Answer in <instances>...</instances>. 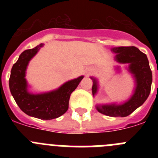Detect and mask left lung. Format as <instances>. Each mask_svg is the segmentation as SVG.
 I'll use <instances>...</instances> for the list:
<instances>
[{
  "mask_svg": "<svg viewBox=\"0 0 158 158\" xmlns=\"http://www.w3.org/2000/svg\"><path fill=\"white\" fill-rule=\"evenodd\" d=\"M115 53V61L120 64H128L127 68L135 80L133 94L122 104H97L96 110L101 114L111 117H126L143 104L150 95L152 85V72L147 56L135 47H118L111 49ZM119 71V66L115 67ZM93 80L92 87L93 96L98 92V80L90 77Z\"/></svg>",
  "mask_w": 158,
  "mask_h": 158,
  "instance_id": "left-lung-1",
  "label": "left lung"
}]
</instances>
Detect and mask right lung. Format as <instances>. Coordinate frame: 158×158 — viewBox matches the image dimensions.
I'll return each mask as SVG.
<instances>
[{"mask_svg":"<svg viewBox=\"0 0 158 158\" xmlns=\"http://www.w3.org/2000/svg\"><path fill=\"white\" fill-rule=\"evenodd\" d=\"M44 46L43 43L23 51L14 64L9 78V89L19 108L27 115L50 120L62 115L69 108L70 95L77 87L84 76L68 81L52 91L32 93L28 90L26 70L31 58Z\"/></svg>","mask_w":158,"mask_h":158,"instance_id":"1","label":"right lung"}]
</instances>
